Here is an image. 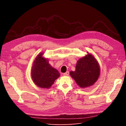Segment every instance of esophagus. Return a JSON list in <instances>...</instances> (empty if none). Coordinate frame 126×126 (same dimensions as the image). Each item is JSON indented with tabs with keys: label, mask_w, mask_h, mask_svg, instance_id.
Masks as SVG:
<instances>
[{
	"label": "esophagus",
	"mask_w": 126,
	"mask_h": 126,
	"mask_svg": "<svg viewBox=\"0 0 126 126\" xmlns=\"http://www.w3.org/2000/svg\"><path fill=\"white\" fill-rule=\"evenodd\" d=\"M69 71H67L66 72H65V73H63V76H67L69 75Z\"/></svg>",
	"instance_id": "1"
}]
</instances>
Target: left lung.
I'll use <instances>...</instances> for the list:
<instances>
[{"label":"left lung","mask_w":126,"mask_h":126,"mask_svg":"<svg viewBox=\"0 0 126 126\" xmlns=\"http://www.w3.org/2000/svg\"><path fill=\"white\" fill-rule=\"evenodd\" d=\"M100 66L97 60L90 54L79 59L75 71H71L70 75L77 85L81 88L93 86L100 75Z\"/></svg>","instance_id":"left-lung-1"}]
</instances>
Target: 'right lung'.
Here are the masks:
<instances>
[{"label":"right lung","instance_id":"right-lung-1","mask_svg":"<svg viewBox=\"0 0 126 126\" xmlns=\"http://www.w3.org/2000/svg\"><path fill=\"white\" fill-rule=\"evenodd\" d=\"M40 53L34 60L31 76L35 84L42 88H49L60 76L59 71L49 63L47 59Z\"/></svg>","mask_w":126,"mask_h":126}]
</instances>
